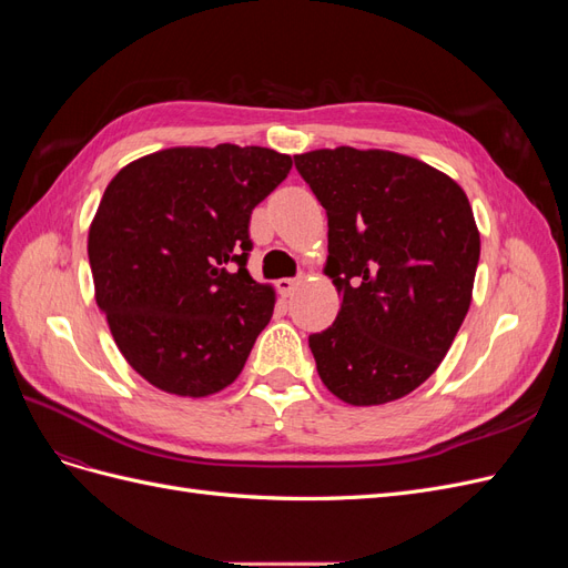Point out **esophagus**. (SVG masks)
I'll return each mask as SVG.
<instances>
[{
    "label": "esophagus",
    "mask_w": 568,
    "mask_h": 568,
    "mask_svg": "<svg viewBox=\"0 0 568 568\" xmlns=\"http://www.w3.org/2000/svg\"><path fill=\"white\" fill-rule=\"evenodd\" d=\"M298 286V280L294 277H284V280H277V291L282 296H291V291H294Z\"/></svg>",
    "instance_id": "34e87169"
}]
</instances>
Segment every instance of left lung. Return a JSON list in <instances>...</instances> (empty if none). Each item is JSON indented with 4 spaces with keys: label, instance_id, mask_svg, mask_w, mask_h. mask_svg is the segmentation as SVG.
<instances>
[{
    "label": "left lung",
    "instance_id": "1",
    "mask_svg": "<svg viewBox=\"0 0 568 568\" xmlns=\"http://www.w3.org/2000/svg\"><path fill=\"white\" fill-rule=\"evenodd\" d=\"M329 220V274L343 296L311 334L320 379L367 407L432 376L467 317L480 236L462 186L403 153L353 146L294 156Z\"/></svg>",
    "mask_w": 568,
    "mask_h": 568
}]
</instances>
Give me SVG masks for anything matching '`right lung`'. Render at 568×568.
Here are the masks:
<instances>
[{
    "instance_id": "add662e5",
    "label": "right lung",
    "mask_w": 568,
    "mask_h": 568,
    "mask_svg": "<svg viewBox=\"0 0 568 568\" xmlns=\"http://www.w3.org/2000/svg\"><path fill=\"white\" fill-rule=\"evenodd\" d=\"M291 165L265 146H175L109 182L88 239L97 305L151 386L203 398L242 374L274 311L246 270L248 222Z\"/></svg>"
}]
</instances>
